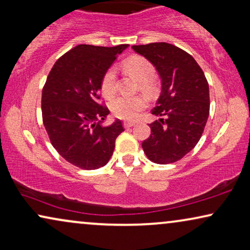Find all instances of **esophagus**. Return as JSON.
<instances>
[{"label": "esophagus", "instance_id": "1", "mask_svg": "<svg viewBox=\"0 0 250 250\" xmlns=\"http://www.w3.org/2000/svg\"><path fill=\"white\" fill-rule=\"evenodd\" d=\"M135 125H136V122H132V121H125V122H124L125 128H130V126H133Z\"/></svg>", "mask_w": 250, "mask_h": 250}]
</instances>
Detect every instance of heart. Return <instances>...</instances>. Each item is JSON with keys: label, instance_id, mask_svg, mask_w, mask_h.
Returning <instances> with one entry per match:
<instances>
[{"label": "heart", "instance_id": "obj_1", "mask_svg": "<svg viewBox=\"0 0 250 250\" xmlns=\"http://www.w3.org/2000/svg\"><path fill=\"white\" fill-rule=\"evenodd\" d=\"M124 66L125 71L140 82L144 90L152 88L150 80L155 76V68L148 60L143 56H131L126 59ZM101 91L104 97L111 98L115 94V70L108 68L101 80ZM147 106V100L143 96H120L111 102V111L114 117L122 120H133Z\"/></svg>", "mask_w": 250, "mask_h": 250}]
</instances>
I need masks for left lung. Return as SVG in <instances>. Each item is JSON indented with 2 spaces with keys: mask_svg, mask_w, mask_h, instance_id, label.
I'll use <instances>...</instances> for the list:
<instances>
[{
  "mask_svg": "<svg viewBox=\"0 0 250 250\" xmlns=\"http://www.w3.org/2000/svg\"><path fill=\"white\" fill-rule=\"evenodd\" d=\"M133 51L155 66L162 93L152 114L150 136L142 147L157 164L174 163L197 145L209 115L208 83L196 60L168 43L135 45Z\"/></svg>",
  "mask_w": 250,
  "mask_h": 250,
  "instance_id": "1",
  "label": "left lung"
}]
</instances>
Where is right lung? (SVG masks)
<instances>
[{
	"label": "right lung",
	"instance_id": "obj_1",
	"mask_svg": "<svg viewBox=\"0 0 250 250\" xmlns=\"http://www.w3.org/2000/svg\"><path fill=\"white\" fill-rule=\"evenodd\" d=\"M128 44L113 47L78 45L63 54L48 73L42 94V117L50 142L65 161L96 170L111 159L115 139L125 131L101 100V80Z\"/></svg>",
	"mask_w": 250,
	"mask_h": 250
}]
</instances>
